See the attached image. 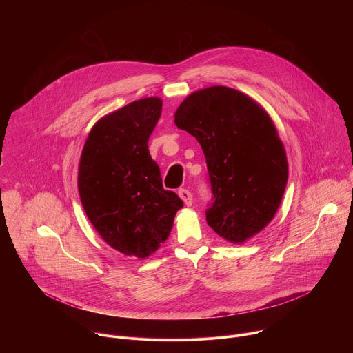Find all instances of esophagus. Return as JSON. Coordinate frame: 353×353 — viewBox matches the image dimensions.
I'll use <instances>...</instances> for the list:
<instances>
[{
  "label": "esophagus",
  "mask_w": 353,
  "mask_h": 353,
  "mask_svg": "<svg viewBox=\"0 0 353 353\" xmlns=\"http://www.w3.org/2000/svg\"><path fill=\"white\" fill-rule=\"evenodd\" d=\"M179 196L184 201V203H185L187 206H191V205H192V195H191V192H190L188 190H185V188L179 190Z\"/></svg>",
  "instance_id": "obj_1"
}]
</instances>
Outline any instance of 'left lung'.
<instances>
[{
    "instance_id": "left-lung-1",
    "label": "left lung",
    "mask_w": 353,
    "mask_h": 353,
    "mask_svg": "<svg viewBox=\"0 0 353 353\" xmlns=\"http://www.w3.org/2000/svg\"><path fill=\"white\" fill-rule=\"evenodd\" d=\"M176 126L201 144L212 202L206 221L224 239L242 243L274 219L288 184L285 147L268 114L227 86L190 94Z\"/></svg>"
}]
</instances>
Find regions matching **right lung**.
Wrapping results in <instances>:
<instances>
[{"label": "right lung", "instance_id": "add662e5", "mask_svg": "<svg viewBox=\"0 0 353 353\" xmlns=\"http://www.w3.org/2000/svg\"><path fill=\"white\" fill-rule=\"evenodd\" d=\"M162 100L147 97L101 118L83 145L78 191L83 210L115 250L145 259L163 243L183 201L162 185L148 139Z\"/></svg>", "mask_w": 353, "mask_h": 353}]
</instances>
